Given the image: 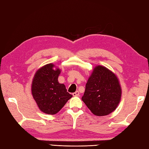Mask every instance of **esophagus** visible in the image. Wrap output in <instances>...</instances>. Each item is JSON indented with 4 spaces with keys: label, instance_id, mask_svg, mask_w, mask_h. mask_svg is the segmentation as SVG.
I'll list each match as a JSON object with an SVG mask.
<instances>
[{
    "label": "esophagus",
    "instance_id": "obj_1",
    "mask_svg": "<svg viewBox=\"0 0 149 149\" xmlns=\"http://www.w3.org/2000/svg\"><path fill=\"white\" fill-rule=\"evenodd\" d=\"M79 91H75L74 93H72V95H73L74 97H77V96H79Z\"/></svg>",
    "mask_w": 149,
    "mask_h": 149
}]
</instances>
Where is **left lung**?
Masks as SVG:
<instances>
[{
    "instance_id": "obj_1",
    "label": "left lung",
    "mask_w": 149,
    "mask_h": 149,
    "mask_svg": "<svg viewBox=\"0 0 149 149\" xmlns=\"http://www.w3.org/2000/svg\"><path fill=\"white\" fill-rule=\"evenodd\" d=\"M117 76L101 65L93 69L86 85L83 102L95 116H107L116 109L121 98Z\"/></svg>"
}]
</instances>
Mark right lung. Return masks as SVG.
Masks as SVG:
<instances>
[{"label":"right lung","instance_id":"right-lung-1","mask_svg":"<svg viewBox=\"0 0 149 149\" xmlns=\"http://www.w3.org/2000/svg\"><path fill=\"white\" fill-rule=\"evenodd\" d=\"M52 63L47 64L38 69L32 83V94L39 108L43 113L54 115L62 108L72 97L67 92L65 86L58 82L61 71L54 69Z\"/></svg>","mask_w":149,"mask_h":149}]
</instances>
